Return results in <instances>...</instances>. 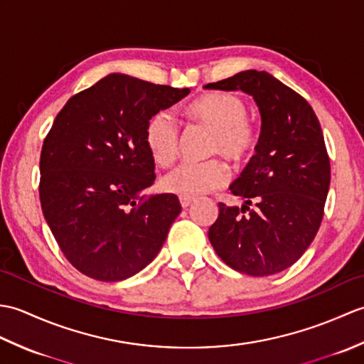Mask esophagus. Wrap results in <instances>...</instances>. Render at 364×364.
I'll list each match as a JSON object with an SVG mask.
<instances>
[{"label": "esophagus", "mask_w": 364, "mask_h": 364, "mask_svg": "<svg viewBox=\"0 0 364 364\" xmlns=\"http://www.w3.org/2000/svg\"><path fill=\"white\" fill-rule=\"evenodd\" d=\"M192 202H194V197H184V196H180V203H181L183 208L191 206Z\"/></svg>", "instance_id": "34e87169"}]
</instances>
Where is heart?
<instances>
[{"instance_id": "obj_1", "label": "heart", "mask_w": 364, "mask_h": 364, "mask_svg": "<svg viewBox=\"0 0 364 364\" xmlns=\"http://www.w3.org/2000/svg\"><path fill=\"white\" fill-rule=\"evenodd\" d=\"M189 115L214 133L211 154H223L231 162H241L253 151L257 134L247 119L249 109L241 98L231 94H206L188 107ZM145 144L151 159L167 167L180 150V128L167 111L154 114L146 123ZM227 168L220 161L183 162L162 178L161 186L170 194L196 197L220 188L227 181Z\"/></svg>"}]
</instances>
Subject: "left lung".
I'll list each match as a JSON object with an SVG mask.
<instances>
[{
  "instance_id": "obj_1",
  "label": "left lung",
  "mask_w": 364,
  "mask_h": 364,
  "mask_svg": "<svg viewBox=\"0 0 364 364\" xmlns=\"http://www.w3.org/2000/svg\"><path fill=\"white\" fill-rule=\"evenodd\" d=\"M205 89L242 90L261 115L257 154L230 186L244 205L219 203L208 237L237 272H282L310 247L323 218L330 159L321 123L304 97L267 72H239Z\"/></svg>"
}]
</instances>
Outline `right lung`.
<instances>
[{
    "label": "right lung",
    "instance_id": "add662e5",
    "mask_svg": "<svg viewBox=\"0 0 364 364\" xmlns=\"http://www.w3.org/2000/svg\"><path fill=\"white\" fill-rule=\"evenodd\" d=\"M189 92L111 73L56 115L38 192L54 239L81 274L120 282L156 258L181 205L173 194H144L156 178L145 128Z\"/></svg>",
    "mask_w": 364,
    "mask_h": 364
}]
</instances>
